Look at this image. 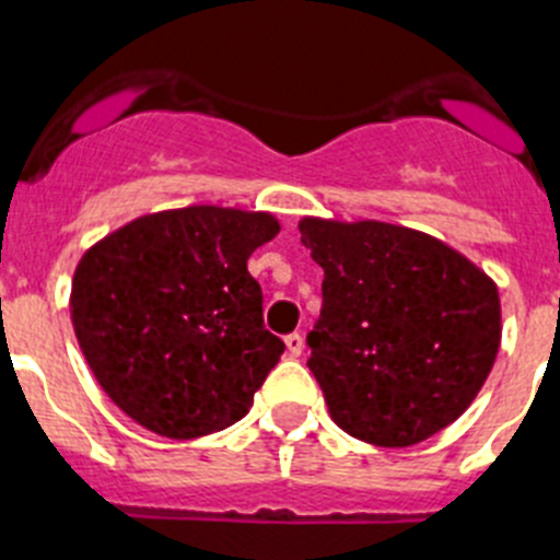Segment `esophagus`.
I'll return each instance as SVG.
<instances>
[{
  "mask_svg": "<svg viewBox=\"0 0 560 560\" xmlns=\"http://www.w3.org/2000/svg\"><path fill=\"white\" fill-rule=\"evenodd\" d=\"M284 343H287V352L293 354V358H299V354L304 352V338H301L299 332L287 335V338H284Z\"/></svg>",
  "mask_w": 560,
  "mask_h": 560,
  "instance_id": "esophagus-1",
  "label": "esophagus"
}]
</instances>
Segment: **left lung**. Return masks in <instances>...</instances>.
<instances>
[{
    "label": "left lung",
    "instance_id": "obj_1",
    "mask_svg": "<svg viewBox=\"0 0 560 560\" xmlns=\"http://www.w3.org/2000/svg\"><path fill=\"white\" fill-rule=\"evenodd\" d=\"M324 267L310 372L349 436L406 448L474 402L502 340L493 281L454 247L388 222H299Z\"/></svg>",
    "mask_w": 560,
    "mask_h": 560
}]
</instances>
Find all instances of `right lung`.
<instances>
[{
	"label": "right lung",
	"instance_id": "right-lung-1",
	"mask_svg": "<svg viewBox=\"0 0 560 560\" xmlns=\"http://www.w3.org/2000/svg\"><path fill=\"white\" fill-rule=\"evenodd\" d=\"M276 233L270 213L191 206L140 217L81 256L72 327L124 415L168 440L247 415L284 352L247 273L250 253Z\"/></svg>",
	"mask_w": 560,
	"mask_h": 560
}]
</instances>
